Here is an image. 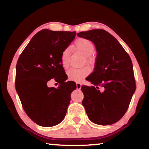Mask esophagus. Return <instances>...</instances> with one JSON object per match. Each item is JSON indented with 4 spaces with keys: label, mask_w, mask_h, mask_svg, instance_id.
I'll return each instance as SVG.
<instances>
[{
    "label": "esophagus",
    "mask_w": 149,
    "mask_h": 149,
    "mask_svg": "<svg viewBox=\"0 0 149 149\" xmlns=\"http://www.w3.org/2000/svg\"><path fill=\"white\" fill-rule=\"evenodd\" d=\"M76 87H77V89L79 90L81 89V84H80L79 82H77L76 83Z\"/></svg>",
    "instance_id": "esophagus-1"
}]
</instances>
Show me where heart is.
<instances>
[{
	"mask_svg": "<svg viewBox=\"0 0 149 149\" xmlns=\"http://www.w3.org/2000/svg\"><path fill=\"white\" fill-rule=\"evenodd\" d=\"M75 49L81 51L85 55V61L91 62L93 60L91 56L95 50V45L90 40L85 38H80L76 40L74 43ZM70 48H65L61 54V63L64 68H67L69 65L70 59ZM91 72V68L89 66H83L81 68H72L67 72L68 78L75 81H80L86 75Z\"/></svg>",
	"mask_w": 149,
	"mask_h": 149,
	"instance_id": "1",
	"label": "heart"
}]
</instances>
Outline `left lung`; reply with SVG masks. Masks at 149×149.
<instances>
[{
	"label": "left lung",
	"mask_w": 149,
	"mask_h": 149,
	"mask_svg": "<svg viewBox=\"0 0 149 149\" xmlns=\"http://www.w3.org/2000/svg\"><path fill=\"white\" fill-rule=\"evenodd\" d=\"M77 35L94 42L97 52L94 72L86 78L93 86H81L82 104L93 123L113 124L125 114L135 91L132 60L117 39L104 29Z\"/></svg>",
	"instance_id": "left-lung-1"
}]
</instances>
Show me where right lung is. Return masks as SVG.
Returning <instances> with one entry per match:
<instances>
[{"label": "right lung", "instance_id": "right-lung-1", "mask_svg": "<svg viewBox=\"0 0 149 149\" xmlns=\"http://www.w3.org/2000/svg\"><path fill=\"white\" fill-rule=\"evenodd\" d=\"M76 33L42 29L35 34L17 60L16 91L25 112L43 127H52L64 119L70 95L76 89L74 81H66L61 54ZM51 79L61 84L58 89L48 88Z\"/></svg>", "mask_w": 149, "mask_h": 149}]
</instances>
